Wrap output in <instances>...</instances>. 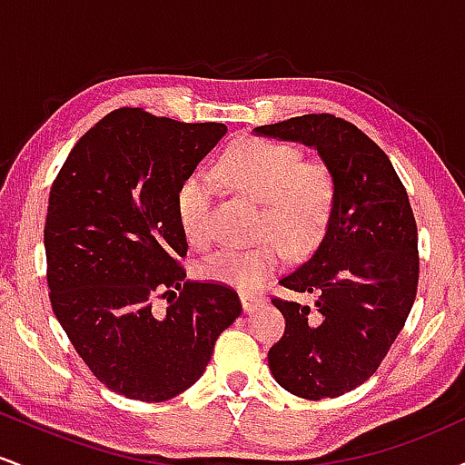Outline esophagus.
Wrapping results in <instances>:
<instances>
[{"instance_id": "1", "label": "esophagus", "mask_w": 465, "mask_h": 465, "mask_svg": "<svg viewBox=\"0 0 465 465\" xmlns=\"http://www.w3.org/2000/svg\"><path fill=\"white\" fill-rule=\"evenodd\" d=\"M240 302H242L244 312H253L264 302V297L258 292H240Z\"/></svg>"}]
</instances>
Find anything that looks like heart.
<instances>
[{"mask_svg":"<svg viewBox=\"0 0 465 465\" xmlns=\"http://www.w3.org/2000/svg\"><path fill=\"white\" fill-rule=\"evenodd\" d=\"M218 177L229 188L262 201L260 232H275L292 247H312L323 238L334 212L336 183L322 159H300L288 143L247 137L229 146L218 162ZM214 185L205 173H194L177 194L179 223L196 247L207 244L212 232ZM284 258V244L266 236L249 247L229 244L210 253L203 275L240 288H253L275 271Z\"/></svg>","mask_w":465,"mask_h":465,"instance_id":"obj_1","label":"heart"}]
</instances>
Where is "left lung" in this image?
I'll return each instance as SVG.
<instances>
[{
	"mask_svg": "<svg viewBox=\"0 0 465 465\" xmlns=\"http://www.w3.org/2000/svg\"><path fill=\"white\" fill-rule=\"evenodd\" d=\"M255 133L317 148L336 183L323 242L280 280L314 303L271 300L286 319L284 336L269 350L271 373L292 396H343L376 373L415 302L420 255L409 194L385 151L332 114Z\"/></svg>",
	"mask_w": 465,
	"mask_h": 465,
	"instance_id": "left-lung-1",
	"label": "left lung"
}]
</instances>
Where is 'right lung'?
<instances>
[{"mask_svg":"<svg viewBox=\"0 0 465 465\" xmlns=\"http://www.w3.org/2000/svg\"><path fill=\"white\" fill-rule=\"evenodd\" d=\"M225 133L218 122L122 106L80 137L52 183L44 229L52 311L84 365L120 396H179L242 312L232 286L185 280L181 264L179 188Z\"/></svg>","mask_w":465,"mask_h":465,"instance_id":"add662e5","label":"right lung"}]
</instances>
